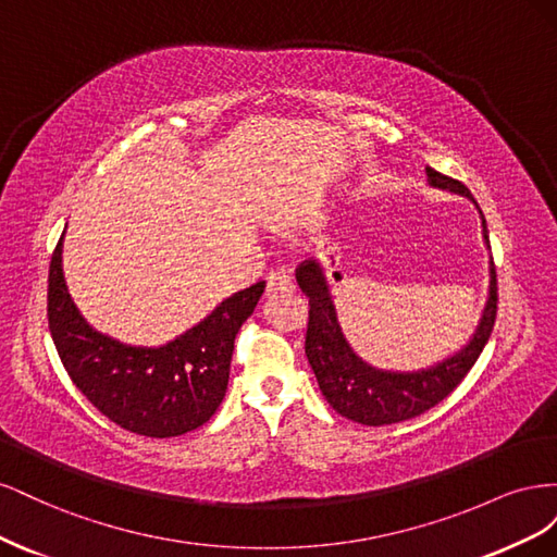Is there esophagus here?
<instances>
[{
	"label": "esophagus",
	"instance_id": "obj_1",
	"mask_svg": "<svg viewBox=\"0 0 557 557\" xmlns=\"http://www.w3.org/2000/svg\"><path fill=\"white\" fill-rule=\"evenodd\" d=\"M295 283L285 272H272L267 276V295H278V293H293Z\"/></svg>",
	"mask_w": 557,
	"mask_h": 557
}]
</instances>
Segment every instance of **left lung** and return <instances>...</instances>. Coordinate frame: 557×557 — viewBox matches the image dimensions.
I'll use <instances>...</instances> for the list:
<instances>
[{"label":"left lung","instance_id":"8db88e82","mask_svg":"<svg viewBox=\"0 0 557 557\" xmlns=\"http://www.w3.org/2000/svg\"><path fill=\"white\" fill-rule=\"evenodd\" d=\"M428 178L436 188H446L471 197L467 185L428 166ZM483 237L487 239V227L483 218ZM297 283L301 293L309 297V323L305 350L313 374L318 379L320 393L325 395L330 407L348 420L362 425H391L401 420L416 418L432 409L448 397L462 383L469 369L479 360L483 346L491 339L497 315V274L491 258V297L483 309L479 330L460 352H455L446 362L416 374H391L362 362L346 344L336 311L318 262L307 260L297 267Z\"/></svg>","mask_w":557,"mask_h":557}]
</instances>
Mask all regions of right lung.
Segmentation results:
<instances>
[{"label": "right lung", "mask_w": 557, "mask_h": 557, "mask_svg": "<svg viewBox=\"0 0 557 557\" xmlns=\"http://www.w3.org/2000/svg\"><path fill=\"white\" fill-rule=\"evenodd\" d=\"M262 293L264 281L234 293L166 346H125L81 318L64 285L60 237L48 269V330L66 374L99 413L166 440L201 428L221 407L234 339Z\"/></svg>", "instance_id": "right-lung-1"}]
</instances>
